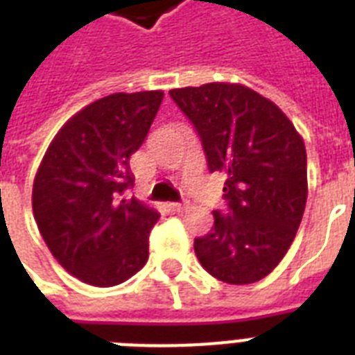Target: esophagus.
Segmentation results:
<instances>
[{"label": "esophagus", "instance_id": "obj_1", "mask_svg": "<svg viewBox=\"0 0 355 355\" xmlns=\"http://www.w3.org/2000/svg\"><path fill=\"white\" fill-rule=\"evenodd\" d=\"M169 210L175 211V214H180V211L186 210V205H180V202H171V205H169Z\"/></svg>", "mask_w": 355, "mask_h": 355}]
</instances>
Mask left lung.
I'll return each instance as SVG.
<instances>
[{"label": "left lung", "mask_w": 355, "mask_h": 355, "mask_svg": "<svg viewBox=\"0 0 355 355\" xmlns=\"http://www.w3.org/2000/svg\"><path fill=\"white\" fill-rule=\"evenodd\" d=\"M193 123L210 171L225 177L228 214L195 239L200 265L217 280L245 286L280 263L302 221L308 160L302 136L267 97L243 85L208 83L169 90Z\"/></svg>", "instance_id": "left-lung-1"}]
</instances>
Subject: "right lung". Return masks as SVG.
<instances>
[{"label":"right lung","mask_w":355,"mask_h":355,"mask_svg":"<svg viewBox=\"0 0 355 355\" xmlns=\"http://www.w3.org/2000/svg\"><path fill=\"white\" fill-rule=\"evenodd\" d=\"M164 92L112 94L71 116L42 158L33 214L47 248L69 275L112 287L149 258L160 214L136 197L128 160L141 147Z\"/></svg>","instance_id":"right-lung-1"}]
</instances>
